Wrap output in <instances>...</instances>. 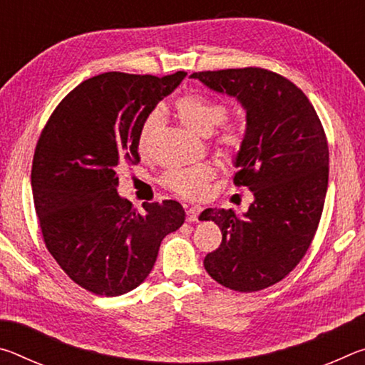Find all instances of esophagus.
Wrapping results in <instances>:
<instances>
[{
	"instance_id": "1",
	"label": "esophagus",
	"mask_w": 365,
	"mask_h": 365,
	"mask_svg": "<svg viewBox=\"0 0 365 365\" xmlns=\"http://www.w3.org/2000/svg\"><path fill=\"white\" fill-rule=\"evenodd\" d=\"M202 207L201 206H191L187 209V220L188 222H196L197 220V215L201 214Z\"/></svg>"
}]
</instances>
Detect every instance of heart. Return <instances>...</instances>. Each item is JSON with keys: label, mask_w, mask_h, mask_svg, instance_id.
<instances>
[{"label": "heart", "mask_w": 365, "mask_h": 365, "mask_svg": "<svg viewBox=\"0 0 365 365\" xmlns=\"http://www.w3.org/2000/svg\"><path fill=\"white\" fill-rule=\"evenodd\" d=\"M178 119L185 127L197 135H211L222 122L225 120L228 109L225 104L214 101L197 93H188L178 98L175 103ZM163 122L159 110H153L146 115L138 133V151L145 153L150 140ZM217 146L225 158H235L243 145V133L237 125L227 123L217 133ZM215 175V170L209 164H195L187 168L169 169L163 175V185L172 193L185 197V200H200L206 195L207 185Z\"/></svg>", "instance_id": "b5f03b06"}]
</instances>
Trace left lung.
<instances>
[{
    "mask_svg": "<svg viewBox=\"0 0 365 365\" xmlns=\"http://www.w3.org/2000/svg\"><path fill=\"white\" fill-rule=\"evenodd\" d=\"M232 96L246 113L243 145L233 159L235 185L248 187V211L205 209L222 243L205 257L212 279L235 292H259L292 272L306 255L329 187V145L306 95L279 73L245 67L190 76Z\"/></svg>",
    "mask_w": 365,
    "mask_h": 365,
    "instance_id": "1",
    "label": "left lung"
}]
</instances>
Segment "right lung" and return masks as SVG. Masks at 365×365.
<instances>
[{"mask_svg":"<svg viewBox=\"0 0 365 365\" xmlns=\"http://www.w3.org/2000/svg\"><path fill=\"white\" fill-rule=\"evenodd\" d=\"M106 72L67 95L43 128L32 164L36 215L48 251L71 279L100 296L132 292L150 275L160 242L185 222L180 202H143L117 193L122 164H138L146 115L182 83Z\"/></svg>","mask_w":365,"mask_h":365,"instance_id":"add662e5","label":"right lung"}]
</instances>
